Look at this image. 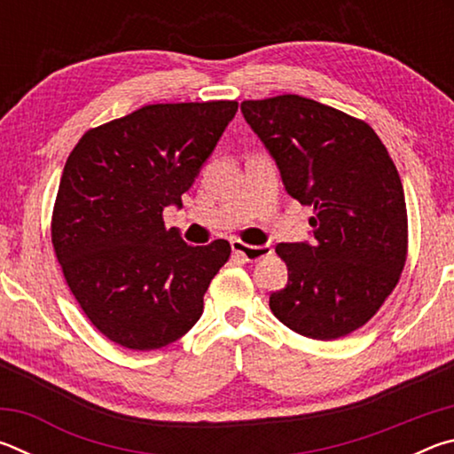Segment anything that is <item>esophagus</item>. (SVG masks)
Masks as SVG:
<instances>
[{
  "label": "esophagus",
  "instance_id": "34e87169",
  "mask_svg": "<svg viewBox=\"0 0 454 454\" xmlns=\"http://www.w3.org/2000/svg\"><path fill=\"white\" fill-rule=\"evenodd\" d=\"M232 252L240 258H244L246 262H256V260H260V258L270 256L272 248L268 244L250 246V244H244L242 240H232Z\"/></svg>",
  "mask_w": 454,
  "mask_h": 454
}]
</instances>
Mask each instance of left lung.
<instances>
[{"label": "left lung", "mask_w": 454, "mask_h": 454, "mask_svg": "<svg viewBox=\"0 0 454 454\" xmlns=\"http://www.w3.org/2000/svg\"><path fill=\"white\" fill-rule=\"evenodd\" d=\"M240 110L288 194L314 206L312 242L276 246L288 284L272 292L270 310L302 336H347L379 312L406 262L409 222L396 166L366 121L314 99H246Z\"/></svg>", "instance_id": "1"}]
</instances>
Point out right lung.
Returning a JSON list of instances; mask_svg holds the SVG:
<instances>
[{"instance_id": "right-lung-1", "label": "right lung", "mask_w": 454, "mask_h": 454, "mask_svg": "<svg viewBox=\"0 0 454 454\" xmlns=\"http://www.w3.org/2000/svg\"><path fill=\"white\" fill-rule=\"evenodd\" d=\"M238 102L152 104L88 129L61 174L51 244L75 301L99 333L129 350L178 340L230 244L190 246L164 226L236 116Z\"/></svg>"}]
</instances>
